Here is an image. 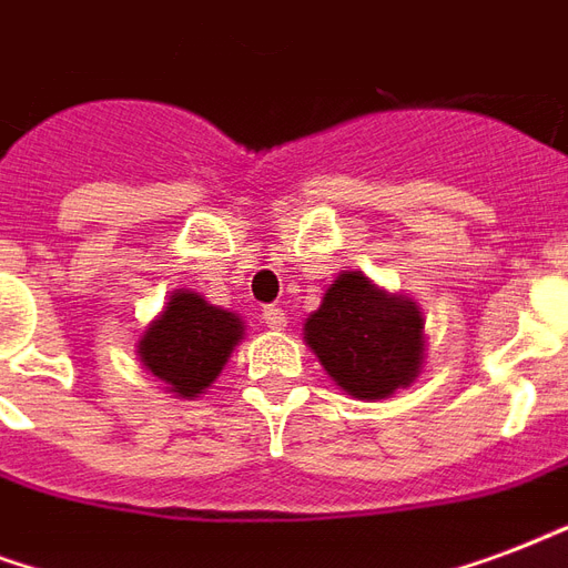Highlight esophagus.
<instances>
[{"instance_id":"obj_1","label":"esophagus","mask_w":568,"mask_h":568,"mask_svg":"<svg viewBox=\"0 0 568 568\" xmlns=\"http://www.w3.org/2000/svg\"><path fill=\"white\" fill-rule=\"evenodd\" d=\"M262 318H265V327H271V331H285V324H288L283 306H265Z\"/></svg>"}]
</instances>
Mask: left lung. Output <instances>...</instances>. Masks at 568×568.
I'll return each mask as SVG.
<instances>
[{
  "label": "left lung",
  "instance_id": "left-lung-1",
  "mask_svg": "<svg viewBox=\"0 0 568 568\" xmlns=\"http://www.w3.org/2000/svg\"><path fill=\"white\" fill-rule=\"evenodd\" d=\"M423 327L410 297L384 292L361 271H342L303 324V339L348 396L387 399L423 369Z\"/></svg>",
  "mask_w": 568,
  "mask_h": 568
}]
</instances>
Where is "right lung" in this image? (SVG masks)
I'll return each instance as SVG.
<instances>
[{
	"label": "right lung",
	"mask_w": 568,
	"mask_h": 568,
	"mask_svg": "<svg viewBox=\"0 0 568 568\" xmlns=\"http://www.w3.org/2000/svg\"><path fill=\"white\" fill-rule=\"evenodd\" d=\"M241 339L244 322L235 313L211 306L202 294L175 288L136 342V354L169 393L196 399L214 384Z\"/></svg>",
	"instance_id": "1"
}]
</instances>
